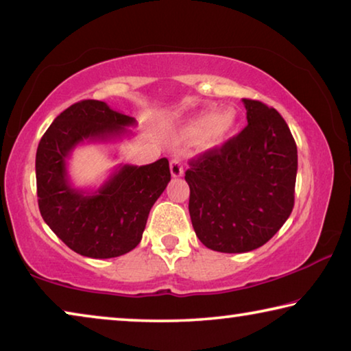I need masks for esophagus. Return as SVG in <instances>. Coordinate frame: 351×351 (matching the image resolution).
I'll use <instances>...</instances> for the list:
<instances>
[{"mask_svg": "<svg viewBox=\"0 0 351 351\" xmlns=\"http://www.w3.org/2000/svg\"><path fill=\"white\" fill-rule=\"evenodd\" d=\"M170 173L173 178H180V176L184 175V167H182V164L178 158L171 159V161H170Z\"/></svg>", "mask_w": 351, "mask_h": 351, "instance_id": "esophagus-1", "label": "esophagus"}]
</instances>
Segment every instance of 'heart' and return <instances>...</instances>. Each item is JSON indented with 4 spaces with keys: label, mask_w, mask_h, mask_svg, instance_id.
Here are the masks:
<instances>
[{
    "label": "heart",
    "mask_w": 351,
    "mask_h": 351,
    "mask_svg": "<svg viewBox=\"0 0 351 351\" xmlns=\"http://www.w3.org/2000/svg\"><path fill=\"white\" fill-rule=\"evenodd\" d=\"M235 125V111L221 110L213 112L210 110L201 111L184 123L181 138L189 142L201 141L206 148L221 145L229 138Z\"/></svg>",
    "instance_id": "b5f03b06"
}]
</instances>
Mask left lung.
I'll use <instances>...</instances> for the list:
<instances>
[{
	"label": "left lung",
	"instance_id": "8db88e82",
	"mask_svg": "<svg viewBox=\"0 0 351 351\" xmlns=\"http://www.w3.org/2000/svg\"><path fill=\"white\" fill-rule=\"evenodd\" d=\"M247 125L223 147L190 161L189 212L206 247L240 254L263 246L294 207L297 147L278 114L243 99Z\"/></svg>",
	"mask_w": 351,
	"mask_h": 351
}]
</instances>
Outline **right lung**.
<instances>
[{
  "label": "right lung",
  "instance_id": "obj_1",
  "mask_svg": "<svg viewBox=\"0 0 351 351\" xmlns=\"http://www.w3.org/2000/svg\"><path fill=\"white\" fill-rule=\"evenodd\" d=\"M136 119L100 100H82L60 112L41 138L35 175L45 223L74 252L112 258L139 245L148 213L170 181L165 158L148 165L121 164L96 190L73 186L68 159L85 142H112L130 134Z\"/></svg>",
  "mask_w": 351,
  "mask_h": 351
}]
</instances>
